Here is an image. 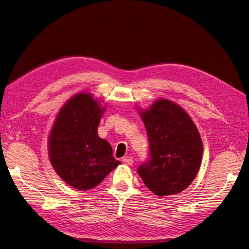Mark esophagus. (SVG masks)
Listing matches in <instances>:
<instances>
[{
	"label": "esophagus",
	"instance_id": "obj_1",
	"mask_svg": "<svg viewBox=\"0 0 249 249\" xmlns=\"http://www.w3.org/2000/svg\"><path fill=\"white\" fill-rule=\"evenodd\" d=\"M123 162L127 165V166H131V165H133V159L131 157H124L123 159Z\"/></svg>",
	"mask_w": 249,
	"mask_h": 249
}]
</instances>
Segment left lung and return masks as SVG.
Wrapping results in <instances>:
<instances>
[{
  "label": "left lung",
  "instance_id": "1",
  "mask_svg": "<svg viewBox=\"0 0 249 249\" xmlns=\"http://www.w3.org/2000/svg\"><path fill=\"white\" fill-rule=\"evenodd\" d=\"M137 110L150 148V161L138 168L139 176L158 196L180 193L200 168L203 146L196 125L179 105L166 99Z\"/></svg>",
  "mask_w": 249,
  "mask_h": 249
}]
</instances>
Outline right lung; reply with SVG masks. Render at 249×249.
<instances>
[{"mask_svg": "<svg viewBox=\"0 0 249 249\" xmlns=\"http://www.w3.org/2000/svg\"><path fill=\"white\" fill-rule=\"evenodd\" d=\"M107 104L82 91L67 100L58 112L48 139L50 162L64 183L89 190L120 164L110 143L97 134Z\"/></svg>", "mask_w": 249, "mask_h": 249, "instance_id": "right-lung-1", "label": "right lung"}]
</instances>
